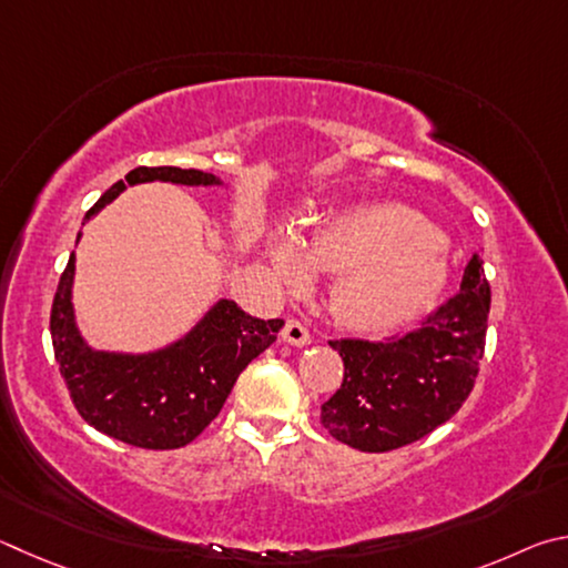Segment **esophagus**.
Masks as SVG:
<instances>
[{
    "mask_svg": "<svg viewBox=\"0 0 568 568\" xmlns=\"http://www.w3.org/2000/svg\"><path fill=\"white\" fill-rule=\"evenodd\" d=\"M282 339L292 346H306L312 342V334L300 320H286L282 329Z\"/></svg>",
    "mask_w": 568,
    "mask_h": 568,
    "instance_id": "obj_1",
    "label": "esophagus"
}]
</instances>
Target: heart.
<instances>
[{"mask_svg": "<svg viewBox=\"0 0 568 568\" xmlns=\"http://www.w3.org/2000/svg\"><path fill=\"white\" fill-rule=\"evenodd\" d=\"M278 276L302 284L306 268L336 272L329 312L359 332H389L429 310L446 284V242L404 204H372L339 214L294 246L272 244Z\"/></svg>", "mask_w": 568, "mask_h": 568, "instance_id": "heart-1", "label": "heart"}]
</instances>
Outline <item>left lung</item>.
<instances>
[{"label": "left lung", "mask_w": 568, "mask_h": 568, "mask_svg": "<svg viewBox=\"0 0 568 568\" xmlns=\"http://www.w3.org/2000/svg\"><path fill=\"white\" fill-rule=\"evenodd\" d=\"M489 306V282L474 254L459 294L419 329L386 342H329L344 362V382L322 404L324 429L352 449L379 454L449 422L479 374Z\"/></svg>", "instance_id": "1"}]
</instances>
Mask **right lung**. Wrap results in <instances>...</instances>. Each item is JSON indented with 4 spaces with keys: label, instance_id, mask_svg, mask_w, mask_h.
<instances>
[{
    "label": "right lung",
    "instance_id": "right-lung-1",
    "mask_svg": "<svg viewBox=\"0 0 568 568\" xmlns=\"http://www.w3.org/2000/svg\"><path fill=\"white\" fill-rule=\"evenodd\" d=\"M146 182L224 186L222 179L199 169L136 166L106 189L84 222L126 186ZM74 262L72 252L49 316L59 374L89 426L139 449H179L194 442L222 412L246 364L268 349L284 326L282 320H256L236 302L219 300L182 339L162 349L144 354L94 349L77 326Z\"/></svg>",
    "mask_w": 568,
    "mask_h": 568
}]
</instances>
